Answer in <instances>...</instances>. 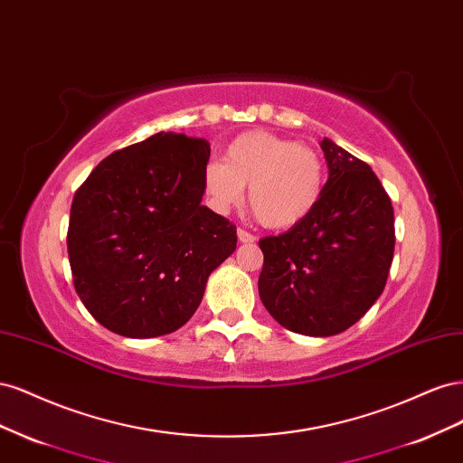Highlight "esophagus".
Wrapping results in <instances>:
<instances>
[{
	"mask_svg": "<svg viewBox=\"0 0 463 463\" xmlns=\"http://www.w3.org/2000/svg\"><path fill=\"white\" fill-rule=\"evenodd\" d=\"M237 240H240L241 243H253V241H257V237L253 233H249L247 230L240 228L237 230Z\"/></svg>",
	"mask_w": 463,
	"mask_h": 463,
	"instance_id": "esophagus-1",
	"label": "esophagus"
}]
</instances>
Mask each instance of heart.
Returning a JSON list of instances; mask_svg holds the SVG:
<instances>
[{
  "label": "heart",
  "mask_w": 463,
  "mask_h": 463,
  "mask_svg": "<svg viewBox=\"0 0 463 463\" xmlns=\"http://www.w3.org/2000/svg\"><path fill=\"white\" fill-rule=\"evenodd\" d=\"M204 193L223 213L240 204L249 185V203L259 222L288 230L311 216L326 184L320 152L309 145L270 131H247L235 137L223 162H208Z\"/></svg>",
  "instance_id": "b5f03b06"
}]
</instances>
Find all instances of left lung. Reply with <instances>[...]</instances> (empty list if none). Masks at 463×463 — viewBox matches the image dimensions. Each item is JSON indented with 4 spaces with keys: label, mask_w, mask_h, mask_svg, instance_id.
<instances>
[{
    "label": "left lung",
    "mask_w": 463,
    "mask_h": 463,
    "mask_svg": "<svg viewBox=\"0 0 463 463\" xmlns=\"http://www.w3.org/2000/svg\"><path fill=\"white\" fill-rule=\"evenodd\" d=\"M325 193L286 233L262 237L259 296L284 328L334 335L354 326L386 286L394 208L371 165L325 137Z\"/></svg>",
    "instance_id": "1"
}]
</instances>
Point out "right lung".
<instances>
[{
    "label": "right lung",
    "instance_id": "right-lung-1",
    "mask_svg": "<svg viewBox=\"0 0 463 463\" xmlns=\"http://www.w3.org/2000/svg\"><path fill=\"white\" fill-rule=\"evenodd\" d=\"M208 158L204 138L156 133L109 154L77 189L69 264L82 305L108 330L175 332L235 250L233 223L201 204Z\"/></svg>",
    "mask_w": 463,
    "mask_h": 463
}]
</instances>
